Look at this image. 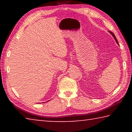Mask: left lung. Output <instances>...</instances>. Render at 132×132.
Wrapping results in <instances>:
<instances>
[{
    "label": "left lung",
    "mask_w": 132,
    "mask_h": 132,
    "mask_svg": "<svg viewBox=\"0 0 132 132\" xmlns=\"http://www.w3.org/2000/svg\"><path fill=\"white\" fill-rule=\"evenodd\" d=\"M109 32L111 33V34H112V36L113 37V38H114V39H115V41H116V42H117V44H118V45H119V43H118V40H117V38H116V37H115V35H114V34H113V33H112V32H111V31H109Z\"/></svg>",
    "instance_id": "obj_1"
}]
</instances>
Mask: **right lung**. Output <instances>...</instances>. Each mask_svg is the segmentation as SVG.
<instances>
[{"label":"right lung","mask_w":132,"mask_h":132,"mask_svg":"<svg viewBox=\"0 0 132 132\" xmlns=\"http://www.w3.org/2000/svg\"><path fill=\"white\" fill-rule=\"evenodd\" d=\"M49 101H50V100H49Z\"/></svg>","instance_id":"right-lung-1"}]
</instances>
